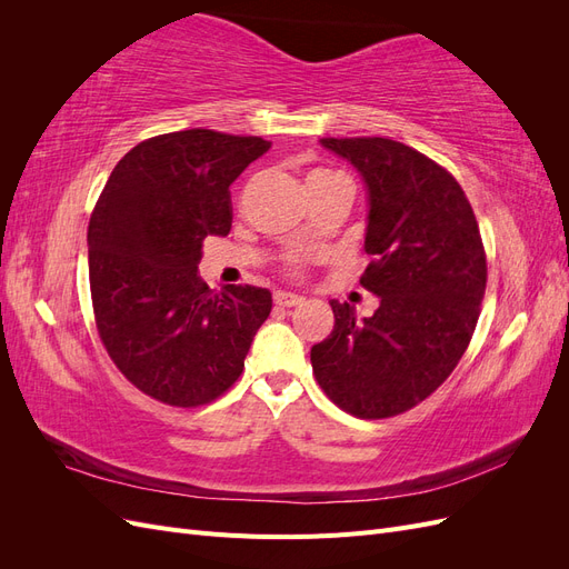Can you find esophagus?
<instances>
[{
	"label": "esophagus",
	"mask_w": 569,
	"mask_h": 569,
	"mask_svg": "<svg viewBox=\"0 0 569 569\" xmlns=\"http://www.w3.org/2000/svg\"><path fill=\"white\" fill-rule=\"evenodd\" d=\"M272 301L278 303V306H282V308H289V306H299L301 301H303V297H299V295H291V291H274L272 295Z\"/></svg>",
	"instance_id": "esophagus-1"
}]
</instances>
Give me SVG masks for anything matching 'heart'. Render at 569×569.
Segmentation results:
<instances>
[{
    "mask_svg": "<svg viewBox=\"0 0 569 569\" xmlns=\"http://www.w3.org/2000/svg\"><path fill=\"white\" fill-rule=\"evenodd\" d=\"M330 176H335V173H327V170H318V173H313L311 178H330Z\"/></svg>",
    "mask_w": 569,
    "mask_h": 569,
    "instance_id": "b5f03b06",
    "label": "heart"
}]
</instances>
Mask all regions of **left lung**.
Listing matches in <instances>:
<instances>
[{
  "label": "left lung",
  "instance_id": "1",
  "mask_svg": "<svg viewBox=\"0 0 569 569\" xmlns=\"http://www.w3.org/2000/svg\"><path fill=\"white\" fill-rule=\"evenodd\" d=\"M368 189L360 284L380 306L356 318L330 301L335 330L311 349L322 391L363 420L399 416L453 372L487 289V256L472 206L449 170L387 137H325Z\"/></svg>",
  "mask_w": 569,
  "mask_h": 569
}]
</instances>
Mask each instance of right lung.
I'll return each mask as SVG.
<instances>
[{
	"label": "right lung",
	"instance_id": "obj_1",
	"mask_svg": "<svg viewBox=\"0 0 569 569\" xmlns=\"http://www.w3.org/2000/svg\"><path fill=\"white\" fill-rule=\"evenodd\" d=\"M270 149L263 137L180 130L132 147L113 168L88 228L101 341L151 399L194 408L244 370L268 289L199 278L203 239L232 228L230 184Z\"/></svg>",
	"mask_w": 569,
	"mask_h": 569
}]
</instances>
